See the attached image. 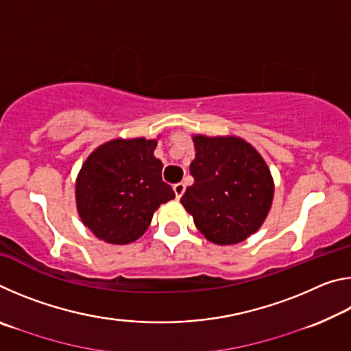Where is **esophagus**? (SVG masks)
<instances>
[{
	"instance_id": "34e87169",
	"label": "esophagus",
	"mask_w": 351,
	"mask_h": 351,
	"mask_svg": "<svg viewBox=\"0 0 351 351\" xmlns=\"http://www.w3.org/2000/svg\"><path fill=\"white\" fill-rule=\"evenodd\" d=\"M173 192H175V195H176V198L180 199L182 195H184V192H186V184H182V182H178V184H175L173 186Z\"/></svg>"
}]
</instances>
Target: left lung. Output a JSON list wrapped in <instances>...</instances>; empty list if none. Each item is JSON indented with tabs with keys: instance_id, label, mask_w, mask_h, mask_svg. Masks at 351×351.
<instances>
[{
	"instance_id": "8db88e82",
	"label": "left lung",
	"mask_w": 351,
	"mask_h": 351,
	"mask_svg": "<svg viewBox=\"0 0 351 351\" xmlns=\"http://www.w3.org/2000/svg\"><path fill=\"white\" fill-rule=\"evenodd\" d=\"M195 182L181 204L197 229L219 246L237 245L257 232L274 199V180L261 154L237 136L193 134Z\"/></svg>"
}]
</instances>
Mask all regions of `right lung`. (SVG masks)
Returning <instances> with one entry per match:
<instances>
[{"label":"right lung","mask_w":351,"mask_h":351,"mask_svg":"<svg viewBox=\"0 0 351 351\" xmlns=\"http://www.w3.org/2000/svg\"><path fill=\"white\" fill-rule=\"evenodd\" d=\"M158 139L116 138L99 145L75 180L82 223L99 240L128 245L144 235L154 210L175 198L154 158Z\"/></svg>","instance_id":"obj_1"}]
</instances>
